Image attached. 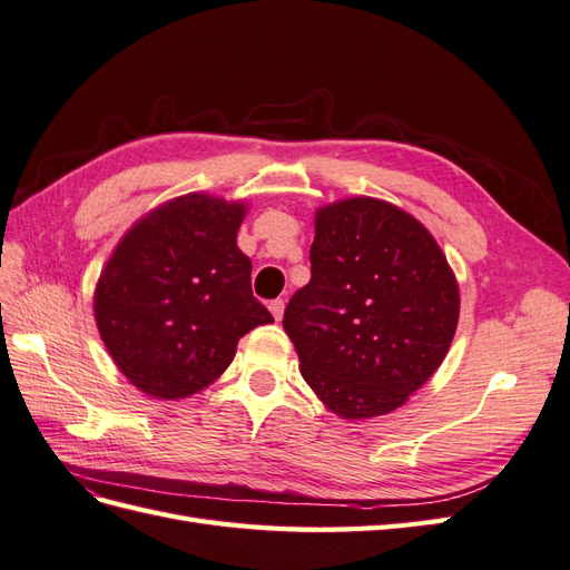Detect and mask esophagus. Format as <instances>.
<instances>
[{"mask_svg":"<svg viewBox=\"0 0 570 570\" xmlns=\"http://www.w3.org/2000/svg\"><path fill=\"white\" fill-rule=\"evenodd\" d=\"M268 308H271L273 318L281 321V318H283V312H285V302H283V299H273V302L268 304Z\"/></svg>","mask_w":570,"mask_h":570,"instance_id":"34e87169","label":"esophagus"}]
</instances>
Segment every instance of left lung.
<instances>
[{
	"mask_svg": "<svg viewBox=\"0 0 570 570\" xmlns=\"http://www.w3.org/2000/svg\"><path fill=\"white\" fill-rule=\"evenodd\" d=\"M308 258L312 281L283 318L304 381L350 421L402 406L459 323V285L433 235L383 199H342L316 214Z\"/></svg>",
	"mask_w": 570,
	"mask_h": 570,
	"instance_id": "left-lung-1",
	"label": "left lung"
}]
</instances>
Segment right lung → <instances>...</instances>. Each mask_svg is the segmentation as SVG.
I'll return each instance as SVG.
<instances>
[{
  "mask_svg": "<svg viewBox=\"0 0 570 570\" xmlns=\"http://www.w3.org/2000/svg\"><path fill=\"white\" fill-rule=\"evenodd\" d=\"M245 206L185 195L120 239L95 292V318L128 381L180 400L230 366L237 340L273 323L252 295V262L237 247Z\"/></svg>",
  "mask_w": 570,
  "mask_h": 570,
  "instance_id": "add662e5",
  "label": "right lung"
}]
</instances>
